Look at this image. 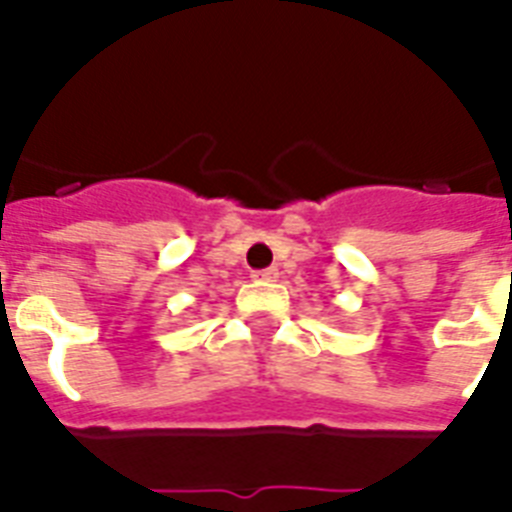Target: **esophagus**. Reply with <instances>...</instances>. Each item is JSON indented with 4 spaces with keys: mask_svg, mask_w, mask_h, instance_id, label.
Returning a JSON list of instances; mask_svg holds the SVG:
<instances>
[{
    "mask_svg": "<svg viewBox=\"0 0 512 512\" xmlns=\"http://www.w3.org/2000/svg\"><path fill=\"white\" fill-rule=\"evenodd\" d=\"M252 279H255V281H276V279H279V271H276V268H265V271L252 273Z\"/></svg>",
    "mask_w": 512,
    "mask_h": 512,
    "instance_id": "esophagus-1",
    "label": "esophagus"
}]
</instances>
